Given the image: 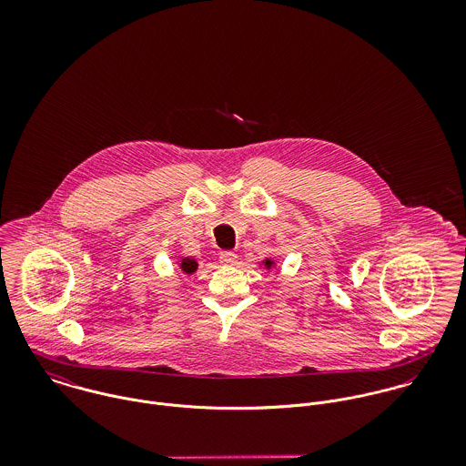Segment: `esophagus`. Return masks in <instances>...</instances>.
<instances>
[{
	"mask_svg": "<svg viewBox=\"0 0 466 466\" xmlns=\"http://www.w3.org/2000/svg\"><path fill=\"white\" fill-rule=\"evenodd\" d=\"M218 260H220L222 266H235L238 262V257L235 253H231V251H224V253H220Z\"/></svg>",
	"mask_w": 466,
	"mask_h": 466,
	"instance_id": "obj_1",
	"label": "esophagus"
}]
</instances>
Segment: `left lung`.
Returning a JSON list of instances; mask_svg holds the SVG:
<instances>
[{
  "label": "left lung",
  "instance_id": "left-lung-1",
  "mask_svg": "<svg viewBox=\"0 0 466 466\" xmlns=\"http://www.w3.org/2000/svg\"><path fill=\"white\" fill-rule=\"evenodd\" d=\"M260 267H264L267 270H270V268H276L278 264H276V260H274V258L267 257L266 260H262V262H260Z\"/></svg>",
  "mask_w": 466,
  "mask_h": 466
}]
</instances>
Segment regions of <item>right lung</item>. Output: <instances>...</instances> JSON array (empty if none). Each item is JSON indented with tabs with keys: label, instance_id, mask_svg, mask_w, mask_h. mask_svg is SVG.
<instances>
[{
	"label": "right lung",
	"instance_id": "1",
	"mask_svg": "<svg viewBox=\"0 0 466 466\" xmlns=\"http://www.w3.org/2000/svg\"><path fill=\"white\" fill-rule=\"evenodd\" d=\"M177 268H181V272H185V274H194L196 270H198V267H199V264H198V260L196 258H192V257H181L177 262Z\"/></svg>",
	"mask_w": 466,
	"mask_h": 466
}]
</instances>
